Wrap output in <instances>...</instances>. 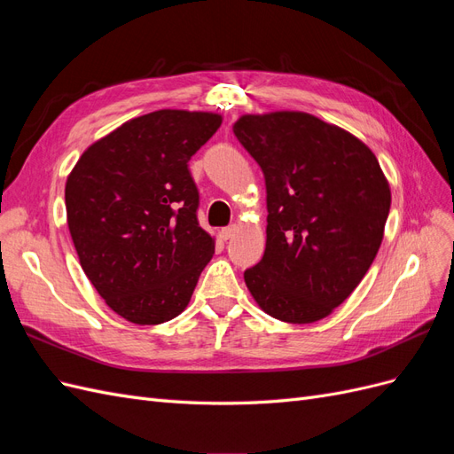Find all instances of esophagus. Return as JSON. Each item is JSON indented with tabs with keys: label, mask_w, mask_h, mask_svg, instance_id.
I'll return each mask as SVG.
<instances>
[{
	"label": "esophagus",
	"mask_w": 454,
	"mask_h": 454,
	"mask_svg": "<svg viewBox=\"0 0 454 454\" xmlns=\"http://www.w3.org/2000/svg\"><path fill=\"white\" fill-rule=\"evenodd\" d=\"M235 232H237V225L223 227V229H222V239H223V240H229V239H232V235H235Z\"/></svg>",
	"instance_id": "esophagus-1"
}]
</instances>
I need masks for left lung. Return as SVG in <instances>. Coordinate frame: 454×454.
Returning a JSON list of instances; mask_svg holds the SVG:
<instances>
[{"mask_svg": "<svg viewBox=\"0 0 454 454\" xmlns=\"http://www.w3.org/2000/svg\"><path fill=\"white\" fill-rule=\"evenodd\" d=\"M232 132L263 170L267 244L244 270L272 318L322 320L362 282L380 248L390 187L352 134L299 112L244 115Z\"/></svg>", "mask_w": 454, "mask_h": 454, "instance_id": "8db88e82", "label": "left lung"}]
</instances>
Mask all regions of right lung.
<instances>
[{"instance_id":"add662e5","label":"right lung","mask_w":454,"mask_h":454,"mask_svg":"<svg viewBox=\"0 0 454 454\" xmlns=\"http://www.w3.org/2000/svg\"><path fill=\"white\" fill-rule=\"evenodd\" d=\"M219 125L215 114L184 109L136 117L92 144L67 176V227L81 267L132 324L176 318L212 259L187 162Z\"/></svg>"}]
</instances>
